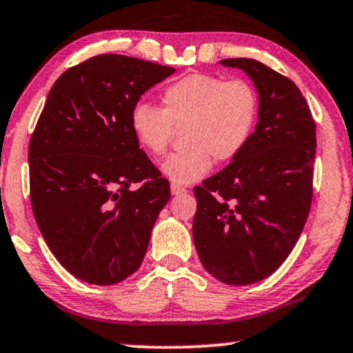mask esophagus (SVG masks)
<instances>
[{
	"label": "esophagus",
	"mask_w": 353,
	"mask_h": 353,
	"mask_svg": "<svg viewBox=\"0 0 353 353\" xmlns=\"http://www.w3.org/2000/svg\"><path fill=\"white\" fill-rule=\"evenodd\" d=\"M185 192V188H182V185H177V184H171V194L172 195H179V194H184Z\"/></svg>",
	"instance_id": "1"
}]
</instances>
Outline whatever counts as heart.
I'll return each instance as SVG.
<instances>
[{
  "label": "heart",
  "instance_id": "b5f03b06",
  "mask_svg": "<svg viewBox=\"0 0 353 353\" xmlns=\"http://www.w3.org/2000/svg\"><path fill=\"white\" fill-rule=\"evenodd\" d=\"M258 118V95L245 80L192 74L164 88L161 108L136 103L130 126L136 141L152 156L163 154L174 128L184 148L161 164L172 184L188 185L207 176L212 159L227 163L248 143Z\"/></svg>",
  "mask_w": 353,
  "mask_h": 353
}]
</instances>
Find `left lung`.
<instances>
[{"mask_svg":"<svg viewBox=\"0 0 353 353\" xmlns=\"http://www.w3.org/2000/svg\"><path fill=\"white\" fill-rule=\"evenodd\" d=\"M258 93V123L227 168L195 188L202 266L230 286L273 274L303 233L312 201L316 123L292 80L254 59H223Z\"/></svg>","mask_w":353,"mask_h":353,"instance_id":"1","label":"left lung"}]
</instances>
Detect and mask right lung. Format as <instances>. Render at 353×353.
<instances>
[{
    "mask_svg": "<svg viewBox=\"0 0 353 353\" xmlns=\"http://www.w3.org/2000/svg\"><path fill=\"white\" fill-rule=\"evenodd\" d=\"M174 72L105 54L65 70L50 88L29 143L32 212L57 261L85 283L110 286L133 274L171 197L139 150L130 113Z\"/></svg>",
    "mask_w": 353,
    "mask_h": 353,
    "instance_id": "obj_1",
    "label": "right lung"
}]
</instances>
